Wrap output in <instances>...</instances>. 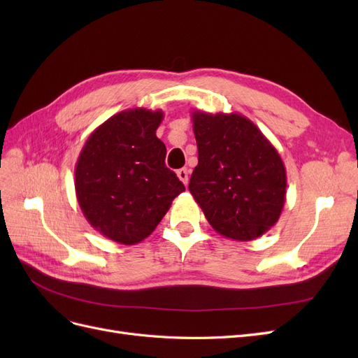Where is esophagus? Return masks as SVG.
Returning <instances> with one entry per match:
<instances>
[{"mask_svg": "<svg viewBox=\"0 0 358 358\" xmlns=\"http://www.w3.org/2000/svg\"><path fill=\"white\" fill-rule=\"evenodd\" d=\"M176 173H178V178H179V179L183 182V183H185V185H187V183H188V175H189L188 169H187V167L179 169Z\"/></svg>", "mask_w": 358, "mask_h": 358, "instance_id": "esophagus-1", "label": "esophagus"}]
</instances>
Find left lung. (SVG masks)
I'll return each mask as SVG.
<instances>
[{
	"label": "left lung",
	"mask_w": 358,
	"mask_h": 358,
	"mask_svg": "<svg viewBox=\"0 0 358 358\" xmlns=\"http://www.w3.org/2000/svg\"><path fill=\"white\" fill-rule=\"evenodd\" d=\"M199 164L189 192L220 234L248 242L273 227L284 209L282 158L258 127L239 113L192 112Z\"/></svg>",
	"instance_id": "8db88e82"
}]
</instances>
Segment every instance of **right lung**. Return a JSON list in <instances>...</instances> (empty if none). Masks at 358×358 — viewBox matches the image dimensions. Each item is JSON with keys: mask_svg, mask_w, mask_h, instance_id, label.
<instances>
[{"mask_svg": "<svg viewBox=\"0 0 358 358\" xmlns=\"http://www.w3.org/2000/svg\"><path fill=\"white\" fill-rule=\"evenodd\" d=\"M164 113L129 109L94 129L74 170L76 196L85 218L107 239L142 242L161 222L183 183L166 166L157 137Z\"/></svg>", "mask_w": 358, "mask_h": 358, "instance_id": "1", "label": "right lung"}]
</instances>
